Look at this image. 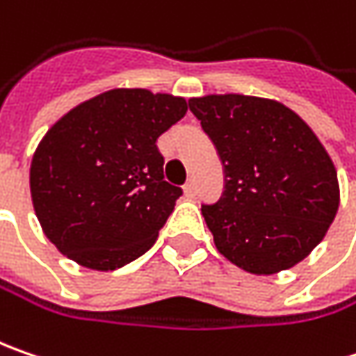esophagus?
I'll list each match as a JSON object with an SVG mask.
<instances>
[{"mask_svg": "<svg viewBox=\"0 0 356 356\" xmlns=\"http://www.w3.org/2000/svg\"><path fill=\"white\" fill-rule=\"evenodd\" d=\"M184 196L186 198H194L196 196V186H194V182H188L184 186Z\"/></svg>", "mask_w": 356, "mask_h": 356, "instance_id": "1", "label": "esophagus"}]
</instances>
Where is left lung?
<instances>
[{
  "label": "left lung",
  "instance_id": "1",
  "mask_svg": "<svg viewBox=\"0 0 356 356\" xmlns=\"http://www.w3.org/2000/svg\"><path fill=\"white\" fill-rule=\"evenodd\" d=\"M190 111L226 172L224 196L202 206L216 250L253 275L303 261L335 220L337 168L307 122L273 99L192 97Z\"/></svg>",
  "mask_w": 356,
  "mask_h": 356
}]
</instances>
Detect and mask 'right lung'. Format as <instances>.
Masks as SVG:
<instances>
[{
    "label": "right lung",
    "mask_w": 356,
    "mask_h": 356,
    "mask_svg": "<svg viewBox=\"0 0 356 356\" xmlns=\"http://www.w3.org/2000/svg\"><path fill=\"white\" fill-rule=\"evenodd\" d=\"M184 97L111 89L63 115L35 148L29 186L43 234L69 259L113 271L148 252L182 196L164 180L158 138Z\"/></svg>",
    "instance_id": "1"
}]
</instances>
